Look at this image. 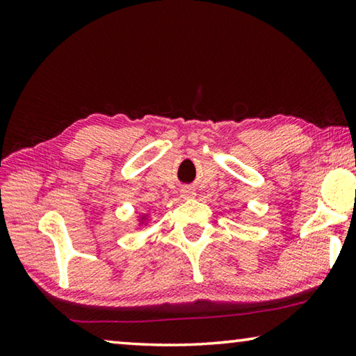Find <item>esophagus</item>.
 <instances>
[{"mask_svg":"<svg viewBox=\"0 0 356 356\" xmlns=\"http://www.w3.org/2000/svg\"><path fill=\"white\" fill-rule=\"evenodd\" d=\"M182 196L185 197V200H188V197H195V191H193L191 188H185V190H182Z\"/></svg>","mask_w":356,"mask_h":356,"instance_id":"34e87169","label":"esophagus"}]
</instances>
